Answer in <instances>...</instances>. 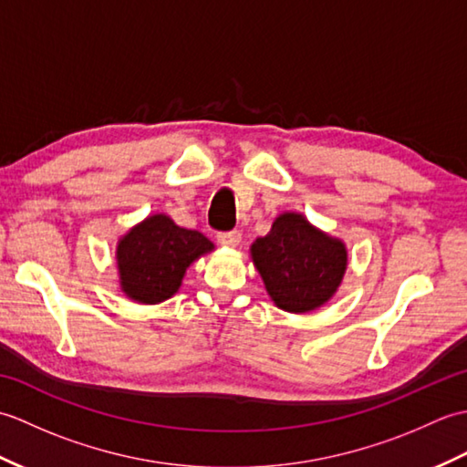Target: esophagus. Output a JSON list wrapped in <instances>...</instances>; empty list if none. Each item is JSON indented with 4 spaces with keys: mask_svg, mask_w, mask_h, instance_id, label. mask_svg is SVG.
Instances as JSON below:
<instances>
[{
    "mask_svg": "<svg viewBox=\"0 0 467 467\" xmlns=\"http://www.w3.org/2000/svg\"><path fill=\"white\" fill-rule=\"evenodd\" d=\"M216 239L223 246H233V249H234V246L241 244L243 236H241L239 231H228V233H218Z\"/></svg>",
    "mask_w": 467,
    "mask_h": 467,
    "instance_id": "1",
    "label": "esophagus"
}]
</instances>
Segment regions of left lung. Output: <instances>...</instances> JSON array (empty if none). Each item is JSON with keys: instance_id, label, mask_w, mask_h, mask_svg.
I'll return each mask as SVG.
<instances>
[{"instance_id": "obj_1", "label": "left lung", "mask_w": 467, "mask_h": 467, "mask_svg": "<svg viewBox=\"0 0 467 467\" xmlns=\"http://www.w3.org/2000/svg\"><path fill=\"white\" fill-rule=\"evenodd\" d=\"M251 259L271 301L295 315L329 303L349 265L345 243L311 224L301 213L276 216L269 234L251 244Z\"/></svg>"}]
</instances>
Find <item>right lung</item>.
Masks as SVG:
<instances>
[{
  "mask_svg": "<svg viewBox=\"0 0 467 467\" xmlns=\"http://www.w3.org/2000/svg\"><path fill=\"white\" fill-rule=\"evenodd\" d=\"M213 251L202 233L178 226L164 213L148 214L118 239V285L136 303H164L181 289L188 266Z\"/></svg>",
  "mask_w": 467,
  "mask_h": 467,
  "instance_id": "right-lung-1",
  "label": "right lung"
}]
</instances>
